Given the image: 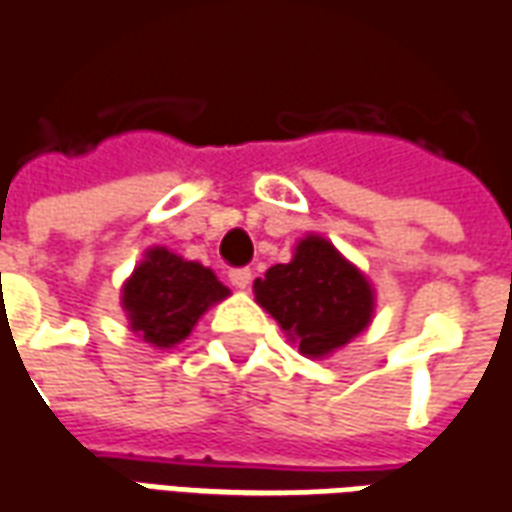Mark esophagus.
<instances>
[{"mask_svg": "<svg viewBox=\"0 0 512 512\" xmlns=\"http://www.w3.org/2000/svg\"><path fill=\"white\" fill-rule=\"evenodd\" d=\"M230 282H232V288L246 291V288H249V282H252V271H249V268H232Z\"/></svg>", "mask_w": 512, "mask_h": 512, "instance_id": "34e87169", "label": "esophagus"}]
</instances>
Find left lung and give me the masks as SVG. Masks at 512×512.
I'll return each mask as SVG.
<instances>
[{
  "label": "left lung",
  "mask_w": 512,
  "mask_h": 512,
  "mask_svg": "<svg viewBox=\"0 0 512 512\" xmlns=\"http://www.w3.org/2000/svg\"><path fill=\"white\" fill-rule=\"evenodd\" d=\"M255 302L280 324L299 355L321 360L368 330L377 291L332 241L307 232L288 263L255 280Z\"/></svg>",
  "instance_id": "1"
}]
</instances>
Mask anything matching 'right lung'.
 I'll list each match as a JSON object with an SVG mask.
<instances>
[{
  "instance_id": "obj_1",
  "label": "right lung",
  "mask_w": 512,
  "mask_h": 512,
  "mask_svg": "<svg viewBox=\"0 0 512 512\" xmlns=\"http://www.w3.org/2000/svg\"><path fill=\"white\" fill-rule=\"evenodd\" d=\"M227 296L230 288L219 282L213 268L174 255L166 246H149L121 285V310L141 341L171 349Z\"/></svg>"
}]
</instances>
